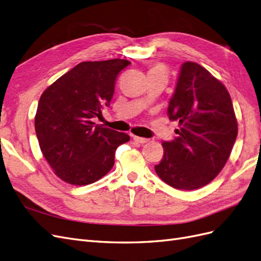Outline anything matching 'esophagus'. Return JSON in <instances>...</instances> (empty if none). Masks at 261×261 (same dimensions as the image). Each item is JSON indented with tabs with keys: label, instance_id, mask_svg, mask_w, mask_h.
<instances>
[{
	"label": "esophagus",
	"instance_id": "esophagus-1",
	"mask_svg": "<svg viewBox=\"0 0 261 261\" xmlns=\"http://www.w3.org/2000/svg\"><path fill=\"white\" fill-rule=\"evenodd\" d=\"M133 139L135 140V141H137V143H139V144H146V143H148V141H149L148 138H143V137H138V136H134Z\"/></svg>",
	"mask_w": 261,
	"mask_h": 261
}]
</instances>
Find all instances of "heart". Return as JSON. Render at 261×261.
<instances>
[{
	"label": "heart",
	"instance_id": "obj_1",
	"mask_svg": "<svg viewBox=\"0 0 261 261\" xmlns=\"http://www.w3.org/2000/svg\"><path fill=\"white\" fill-rule=\"evenodd\" d=\"M150 73H156V74H163V75H165L164 74V68L161 65H156V66H153V67L150 68L148 74H150Z\"/></svg>",
	"mask_w": 261,
	"mask_h": 261
}]
</instances>
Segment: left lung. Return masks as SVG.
<instances>
[{"mask_svg": "<svg viewBox=\"0 0 261 261\" xmlns=\"http://www.w3.org/2000/svg\"><path fill=\"white\" fill-rule=\"evenodd\" d=\"M168 115L177 121L172 141L154 170L168 185L198 189L223 169L238 136V121L224 85L195 62L181 64Z\"/></svg>", "mask_w": 261, "mask_h": 261, "instance_id": "obj_1", "label": "left lung"}]
</instances>
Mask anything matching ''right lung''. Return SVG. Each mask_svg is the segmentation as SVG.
Segmentation results:
<instances>
[{"instance_id":"add662e5","label":"right lung","mask_w":261,"mask_h":261,"mask_svg":"<svg viewBox=\"0 0 261 261\" xmlns=\"http://www.w3.org/2000/svg\"><path fill=\"white\" fill-rule=\"evenodd\" d=\"M127 60L82 62L41 94L35 117L39 146L54 173L72 185H88L114 165L116 148L129 136L92 122L110 106Z\"/></svg>"}]
</instances>
